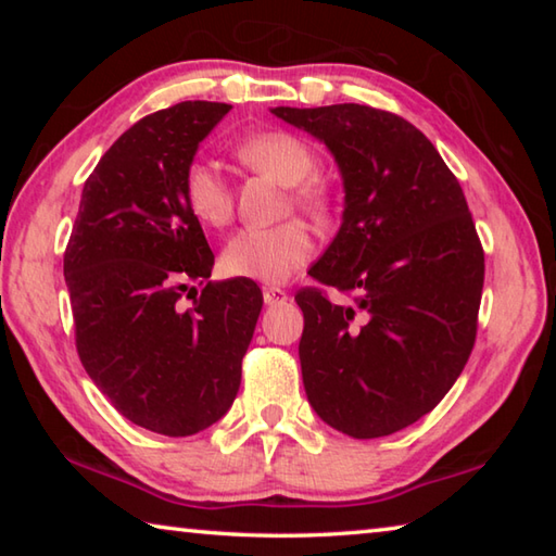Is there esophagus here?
Returning <instances> with one entry per match:
<instances>
[{
  "mask_svg": "<svg viewBox=\"0 0 556 556\" xmlns=\"http://www.w3.org/2000/svg\"><path fill=\"white\" fill-rule=\"evenodd\" d=\"M262 296H265V304L267 306H279L285 304V301L289 299L285 289H277V287H265V291H262Z\"/></svg>",
  "mask_w": 556,
  "mask_h": 556,
  "instance_id": "1",
  "label": "esophagus"
}]
</instances>
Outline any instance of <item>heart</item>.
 <instances>
[{"instance_id": "1", "label": "heart", "mask_w": 556, "mask_h": 556, "mask_svg": "<svg viewBox=\"0 0 556 556\" xmlns=\"http://www.w3.org/2000/svg\"><path fill=\"white\" fill-rule=\"evenodd\" d=\"M235 154L257 172L275 176L279 184L291 186L294 201L312 215H326L333 199L326 184L312 178L318 156L314 147L291 131L269 129L244 137L235 147ZM184 199L188 211L205 225H223L232 213V191L218 166L195 159L184 172ZM314 238L306 225L296 220L275 225V228H242L232 235L223 250V267L232 277H248L281 285L299 267L314 257Z\"/></svg>"}]
</instances>
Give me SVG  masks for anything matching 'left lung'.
<instances>
[{"mask_svg": "<svg viewBox=\"0 0 556 556\" xmlns=\"http://www.w3.org/2000/svg\"><path fill=\"white\" fill-rule=\"evenodd\" d=\"M321 139L343 178V223L316 281L294 296L304 390L328 427L378 439L444 400L476 343L485 260L466 195L434 144L392 112L368 105L275 108Z\"/></svg>", "mask_w": 556, "mask_h": 556, "instance_id": "8db88e82", "label": "left lung"}]
</instances>
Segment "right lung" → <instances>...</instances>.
<instances>
[{
  "label": "right lung",
  "mask_w": 556,
  "mask_h": 556,
  "mask_svg": "<svg viewBox=\"0 0 556 556\" xmlns=\"http://www.w3.org/2000/svg\"><path fill=\"white\" fill-rule=\"evenodd\" d=\"M228 112L178 102L131 125L83 186L63 255L83 368L122 417L164 437L232 407L262 312L252 279L208 281L215 257L184 199L186 166ZM191 280L206 287L186 309Z\"/></svg>",
  "instance_id": "right-lung-1"
}]
</instances>
